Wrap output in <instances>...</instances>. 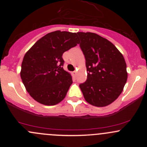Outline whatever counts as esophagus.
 Listing matches in <instances>:
<instances>
[{
  "label": "esophagus",
  "mask_w": 147,
  "mask_h": 147,
  "mask_svg": "<svg viewBox=\"0 0 147 147\" xmlns=\"http://www.w3.org/2000/svg\"><path fill=\"white\" fill-rule=\"evenodd\" d=\"M76 74H77V71H73V72H72V75H73L74 76H75Z\"/></svg>",
  "instance_id": "esophagus-1"
}]
</instances>
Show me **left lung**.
<instances>
[{"instance_id": "obj_1", "label": "left lung", "mask_w": 147, "mask_h": 147, "mask_svg": "<svg viewBox=\"0 0 147 147\" xmlns=\"http://www.w3.org/2000/svg\"><path fill=\"white\" fill-rule=\"evenodd\" d=\"M77 34L87 71V80L80 84L83 96L93 106H107L118 98L127 82L124 57L110 41L97 34Z\"/></svg>"}]
</instances>
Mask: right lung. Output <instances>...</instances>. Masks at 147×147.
Returning <instances> with one entry per match:
<instances>
[{
  "mask_svg": "<svg viewBox=\"0 0 147 147\" xmlns=\"http://www.w3.org/2000/svg\"><path fill=\"white\" fill-rule=\"evenodd\" d=\"M78 43L77 33L57 30L38 40L26 53L20 77L35 101L50 106L65 98L72 79L63 67V54Z\"/></svg>",
  "mask_w": 147,
  "mask_h": 147,
  "instance_id": "add662e5",
  "label": "right lung"
}]
</instances>
